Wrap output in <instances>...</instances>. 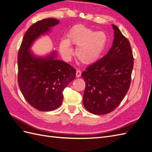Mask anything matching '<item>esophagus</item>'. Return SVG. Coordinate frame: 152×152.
I'll list each match as a JSON object with an SVG mask.
<instances>
[{
    "instance_id": "esophagus-1",
    "label": "esophagus",
    "mask_w": 152,
    "mask_h": 152,
    "mask_svg": "<svg viewBox=\"0 0 152 152\" xmlns=\"http://www.w3.org/2000/svg\"><path fill=\"white\" fill-rule=\"evenodd\" d=\"M80 75H81V72L80 70H79V69H77L76 72V77L79 78L80 77Z\"/></svg>"
}]
</instances>
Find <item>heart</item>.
<instances>
[{
  "label": "heart",
  "mask_w": 152,
  "mask_h": 152,
  "mask_svg": "<svg viewBox=\"0 0 152 152\" xmlns=\"http://www.w3.org/2000/svg\"><path fill=\"white\" fill-rule=\"evenodd\" d=\"M108 43V37L103 31H95L80 24L73 26L67 39H63L59 50L64 59H69L73 54L71 44L77 46V59L85 64H91L100 58Z\"/></svg>",
  "instance_id": "heart-1"
}]
</instances>
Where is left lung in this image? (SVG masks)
<instances>
[{"mask_svg":"<svg viewBox=\"0 0 152 152\" xmlns=\"http://www.w3.org/2000/svg\"><path fill=\"white\" fill-rule=\"evenodd\" d=\"M112 47L107 54L89 65L82 73L86 88L83 104L86 109L96 115L115 109L130 87L134 57L130 44L115 25Z\"/></svg>","mask_w":152,"mask_h":152,"instance_id":"left-lung-1","label":"left lung"}]
</instances>
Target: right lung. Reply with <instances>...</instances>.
I'll list each match as a JSON object with an SVG mask.
<instances>
[{"mask_svg":"<svg viewBox=\"0 0 152 152\" xmlns=\"http://www.w3.org/2000/svg\"><path fill=\"white\" fill-rule=\"evenodd\" d=\"M59 23L58 20L48 18L32 24L23 36L18 54L20 91L28 104L42 111L58 108L63 100L64 89L75 78V69L57 59L56 50L38 56L31 50L37 39L47 34Z\"/></svg>","mask_w":152,"mask_h":152,"instance_id":"right-lung-1","label":"right lung"}]
</instances>
